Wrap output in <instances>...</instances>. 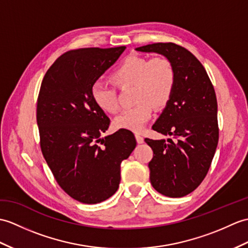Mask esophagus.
Wrapping results in <instances>:
<instances>
[{"instance_id": "obj_1", "label": "esophagus", "mask_w": 248, "mask_h": 248, "mask_svg": "<svg viewBox=\"0 0 248 248\" xmlns=\"http://www.w3.org/2000/svg\"><path fill=\"white\" fill-rule=\"evenodd\" d=\"M135 138H136V141L138 143H142L143 142V137L140 134H135Z\"/></svg>"}]
</instances>
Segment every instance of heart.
Here are the masks:
<instances>
[{"label": "heart", "instance_id": "b5f03b06", "mask_svg": "<svg viewBox=\"0 0 248 248\" xmlns=\"http://www.w3.org/2000/svg\"><path fill=\"white\" fill-rule=\"evenodd\" d=\"M111 79L118 88L135 85V106L124 108L115 117L116 129L140 132L151 118L155 106L163 108L173 96L176 72L172 62L166 57L130 56L115 68ZM91 96L98 108L106 113L118 110L116 90L112 86L96 82L92 85Z\"/></svg>", "mask_w": 248, "mask_h": 248}]
</instances>
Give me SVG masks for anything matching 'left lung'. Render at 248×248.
<instances>
[{
    "instance_id": "1",
    "label": "left lung",
    "mask_w": 248,
    "mask_h": 248,
    "mask_svg": "<svg viewBox=\"0 0 248 248\" xmlns=\"http://www.w3.org/2000/svg\"><path fill=\"white\" fill-rule=\"evenodd\" d=\"M165 56L173 64V96L153 124L154 131L173 140L145 141L153 150L149 163L153 188L169 198H182L203 182L218 141L216 92L204 66L189 50L174 43H153L136 48Z\"/></svg>"
}]
</instances>
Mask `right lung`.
<instances>
[{
	"label": "right lung",
	"mask_w": 248,
	"mask_h": 248,
	"mask_svg": "<svg viewBox=\"0 0 248 248\" xmlns=\"http://www.w3.org/2000/svg\"><path fill=\"white\" fill-rule=\"evenodd\" d=\"M125 46L66 51L46 72L37 102L40 146L57 183L74 200L97 204L120 183V164L136 147L129 130L101 138L110 124L91 89ZM101 143L99 144V142Z\"/></svg>",
	"instance_id": "1"
}]
</instances>
